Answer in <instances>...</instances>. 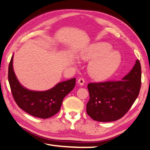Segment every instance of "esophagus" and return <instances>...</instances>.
I'll return each instance as SVG.
<instances>
[{
    "label": "esophagus",
    "mask_w": 150,
    "mask_h": 150,
    "mask_svg": "<svg viewBox=\"0 0 150 150\" xmlns=\"http://www.w3.org/2000/svg\"><path fill=\"white\" fill-rule=\"evenodd\" d=\"M77 83L80 84V85H81V86H83V84H84V79L83 78H80V79H78V81H77Z\"/></svg>",
    "instance_id": "esophagus-1"
}]
</instances>
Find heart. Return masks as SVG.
I'll return each mask as SVG.
<instances>
[{
  "label": "heart",
  "instance_id": "1",
  "mask_svg": "<svg viewBox=\"0 0 150 150\" xmlns=\"http://www.w3.org/2000/svg\"><path fill=\"white\" fill-rule=\"evenodd\" d=\"M111 46L106 42H96L81 51V58L92 60L88 65L90 75L96 80H105L112 76L121 64V56L112 51Z\"/></svg>",
  "mask_w": 150,
  "mask_h": 150
}]
</instances>
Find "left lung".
Masks as SVG:
<instances>
[{
    "mask_svg": "<svg viewBox=\"0 0 150 150\" xmlns=\"http://www.w3.org/2000/svg\"><path fill=\"white\" fill-rule=\"evenodd\" d=\"M141 65L138 59L122 80L91 83L86 113L94 121L111 122L122 117L139 94Z\"/></svg>",
    "mask_w": 150,
    "mask_h": 150,
    "instance_id": "left-lung-1",
    "label": "left lung"
}]
</instances>
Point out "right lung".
I'll list each match as a JSON object with an SVG mask.
<instances>
[{
  "instance_id": "obj_1",
  "label": "right lung",
  "mask_w": 150,
  "mask_h": 150,
  "mask_svg": "<svg viewBox=\"0 0 150 150\" xmlns=\"http://www.w3.org/2000/svg\"><path fill=\"white\" fill-rule=\"evenodd\" d=\"M13 56L8 67V81L16 103L21 110L41 119L51 117L60 110L65 97L74 88L76 79L59 83L46 91H33L19 83L13 69Z\"/></svg>"
}]
</instances>
